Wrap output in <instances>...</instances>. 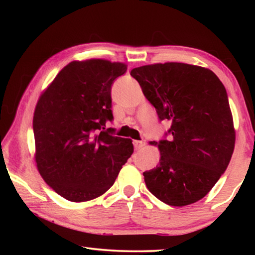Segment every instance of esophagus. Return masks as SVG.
<instances>
[{"label": "esophagus", "instance_id": "obj_1", "mask_svg": "<svg viewBox=\"0 0 255 255\" xmlns=\"http://www.w3.org/2000/svg\"><path fill=\"white\" fill-rule=\"evenodd\" d=\"M132 144H133V147H135L136 150L141 149L146 145V143H145V141H143V140H133Z\"/></svg>", "mask_w": 255, "mask_h": 255}]
</instances>
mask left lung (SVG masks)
I'll return each mask as SVG.
<instances>
[{"label":"left lung","instance_id":"8db88e82","mask_svg":"<svg viewBox=\"0 0 255 255\" xmlns=\"http://www.w3.org/2000/svg\"><path fill=\"white\" fill-rule=\"evenodd\" d=\"M130 75L158 118L171 123V139L154 141L161 158L143 173L146 187L170 206L195 204L213 189L234 152L225 86L213 71L184 63L144 65Z\"/></svg>","mask_w":255,"mask_h":255}]
</instances>
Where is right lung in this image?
I'll list each match as a JSON object with an SVG mask.
<instances>
[{"mask_svg": "<svg viewBox=\"0 0 255 255\" xmlns=\"http://www.w3.org/2000/svg\"><path fill=\"white\" fill-rule=\"evenodd\" d=\"M127 65L74 60L47 86L33 114L34 161L45 182L73 202L111 188L133 152L132 140L100 131L112 120L111 84Z\"/></svg>", "mask_w": 255, "mask_h": 255, "instance_id": "1", "label": "right lung"}]
</instances>
